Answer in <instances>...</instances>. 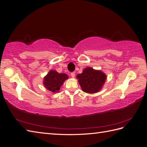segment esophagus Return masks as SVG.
I'll return each mask as SVG.
<instances>
[{
    "instance_id": "34e87169",
    "label": "esophagus",
    "mask_w": 147,
    "mask_h": 147,
    "mask_svg": "<svg viewBox=\"0 0 147 147\" xmlns=\"http://www.w3.org/2000/svg\"><path fill=\"white\" fill-rule=\"evenodd\" d=\"M70 75H71V77H72V78H74L75 76V72H72V73L70 74Z\"/></svg>"
}]
</instances>
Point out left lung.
<instances>
[{
    "label": "left lung",
    "instance_id": "left-lung-1",
    "mask_svg": "<svg viewBox=\"0 0 147 147\" xmlns=\"http://www.w3.org/2000/svg\"><path fill=\"white\" fill-rule=\"evenodd\" d=\"M78 83L83 91L89 94L99 92L103 87L107 75L100 70H95L90 67L84 69L82 74L77 75Z\"/></svg>",
    "mask_w": 147,
    "mask_h": 147
}]
</instances>
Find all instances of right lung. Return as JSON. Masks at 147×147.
I'll use <instances>...</instances> for the list:
<instances>
[{
    "label": "right lung",
    "instance_id": "obj_1",
    "mask_svg": "<svg viewBox=\"0 0 147 147\" xmlns=\"http://www.w3.org/2000/svg\"><path fill=\"white\" fill-rule=\"evenodd\" d=\"M69 76L65 74H59L56 70H51L43 78V84L48 91L58 92L62 85Z\"/></svg>",
    "mask_w": 147,
    "mask_h": 147
}]
</instances>
